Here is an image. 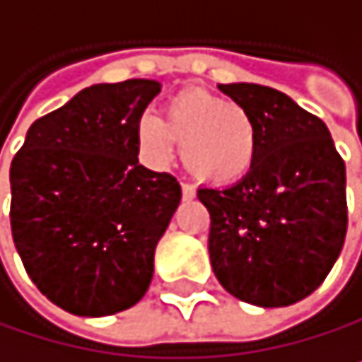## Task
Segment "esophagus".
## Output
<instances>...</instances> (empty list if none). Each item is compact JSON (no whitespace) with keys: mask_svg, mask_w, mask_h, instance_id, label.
Wrapping results in <instances>:
<instances>
[{"mask_svg":"<svg viewBox=\"0 0 362 362\" xmlns=\"http://www.w3.org/2000/svg\"><path fill=\"white\" fill-rule=\"evenodd\" d=\"M181 192H183V198H185V201H192V198L196 196V187H194L192 183H183V185H181Z\"/></svg>","mask_w":362,"mask_h":362,"instance_id":"1","label":"esophagus"}]
</instances>
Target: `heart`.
I'll use <instances>...</instances> for the list:
<instances>
[{
  "label": "heart",
  "mask_w": 362,
  "mask_h": 362,
  "mask_svg": "<svg viewBox=\"0 0 362 362\" xmlns=\"http://www.w3.org/2000/svg\"><path fill=\"white\" fill-rule=\"evenodd\" d=\"M142 146L157 159H168L175 144L183 146L185 170L211 185L244 179L257 161L259 132L252 116L205 90L175 95L164 120L144 114L138 122Z\"/></svg>",
  "instance_id": "obj_1"
}]
</instances>
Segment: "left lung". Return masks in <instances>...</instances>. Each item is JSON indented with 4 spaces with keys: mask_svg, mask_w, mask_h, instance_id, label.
<instances>
[{
    "mask_svg": "<svg viewBox=\"0 0 362 362\" xmlns=\"http://www.w3.org/2000/svg\"><path fill=\"white\" fill-rule=\"evenodd\" d=\"M259 132L252 170L230 187H201L209 259L235 298L289 306L332 269L348 230L346 164L322 118L259 83H220Z\"/></svg>",
    "mask_w": 362,
    "mask_h": 362,
    "instance_id": "8db88e82",
    "label": "left lung"
}]
</instances>
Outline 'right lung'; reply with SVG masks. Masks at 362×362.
I'll return each mask as SVG.
<instances>
[{"label": "right lung", "instance_id": "add662e5", "mask_svg": "<svg viewBox=\"0 0 362 362\" xmlns=\"http://www.w3.org/2000/svg\"><path fill=\"white\" fill-rule=\"evenodd\" d=\"M155 79L83 88L32 122L10 166L12 240L32 283L60 309L103 317L142 300L181 201L168 173L138 161Z\"/></svg>", "mask_w": 362, "mask_h": 362}]
</instances>
